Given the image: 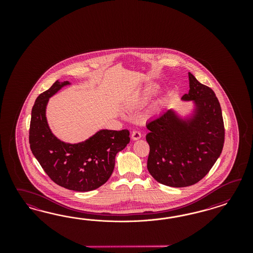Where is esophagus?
<instances>
[{
  "label": "esophagus",
  "mask_w": 253,
  "mask_h": 253,
  "mask_svg": "<svg viewBox=\"0 0 253 253\" xmlns=\"http://www.w3.org/2000/svg\"><path fill=\"white\" fill-rule=\"evenodd\" d=\"M141 138V132L139 130H133L131 132V139L132 140H138Z\"/></svg>",
  "instance_id": "1"
}]
</instances>
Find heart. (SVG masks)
Here are the masks:
<instances>
[{
    "label": "heart",
    "instance_id": "heart-1",
    "mask_svg": "<svg viewBox=\"0 0 253 253\" xmlns=\"http://www.w3.org/2000/svg\"><path fill=\"white\" fill-rule=\"evenodd\" d=\"M157 91H158V87L156 85H147L141 92H139L136 97V103L140 104L150 99L156 94Z\"/></svg>",
    "mask_w": 253,
    "mask_h": 253
}]
</instances>
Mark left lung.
Masks as SVG:
<instances>
[{
	"label": "left lung",
	"mask_w": 253,
	"mask_h": 253,
	"mask_svg": "<svg viewBox=\"0 0 253 253\" xmlns=\"http://www.w3.org/2000/svg\"><path fill=\"white\" fill-rule=\"evenodd\" d=\"M189 92L183 99L195 100L197 112L190 123L180 122L167 110L146 124L150 150L147 169L159 183L172 187L197 184L206 176L222 153L224 124L214 92L191 73Z\"/></svg>",
	"instance_id": "8db88e82"
}]
</instances>
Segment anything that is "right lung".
<instances>
[{"label":"right lung","mask_w":253,"mask_h":253,"mask_svg":"<svg viewBox=\"0 0 253 253\" xmlns=\"http://www.w3.org/2000/svg\"><path fill=\"white\" fill-rule=\"evenodd\" d=\"M69 84L56 81L37 97L31 110L30 146L42 168L55 184L73 191H91L111 176L116 155L129 144L130 131L101 130L77 145L58 140L47 124L46 105L53 94Z\"/></svg>","instance_id":"right-lung-1"}]
</instances>
